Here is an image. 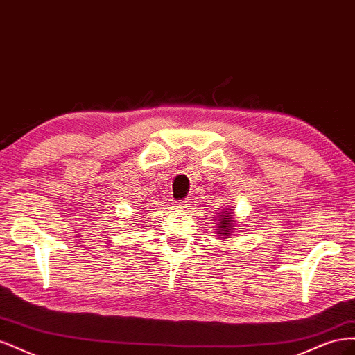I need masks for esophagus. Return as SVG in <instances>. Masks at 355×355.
Masks as SVG:
<instances>
[{"label": "esophagus", "mask_w": 355, "mask_h": 355, "mask_svg": "<svg viewBox=\"0 0 355 355\" xmlns=\"http://www.w3.org/2000/svg\"><path fill=\"white\" fill-rule=\"evenodd\" d=\"M188 204H189L188 200H182V201H178V202H176V207H178V209H187Z\"/></svg>", "instance_id": "34e87169"}]
</instances>
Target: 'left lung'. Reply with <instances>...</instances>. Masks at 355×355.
Wrapping results in <instances>:
<instances>
[{"label": "left lung", "mask_w": 355, "mask_h": 355, "mask_svg": "<svg viewBox=\"0 0 355 355\" xmlns=\"http://www.w3.org/2000/svg\"><path fill=\"white\" fill-rule=\"evenodd\" d=\"M220 213L218 214V220H216V237L219 240H228L231 239L234 232H237V225H235V218H234V209L232 207H225L219 210Z\"/></svg>", "instance_id": "obj_1"}]
</instances>
